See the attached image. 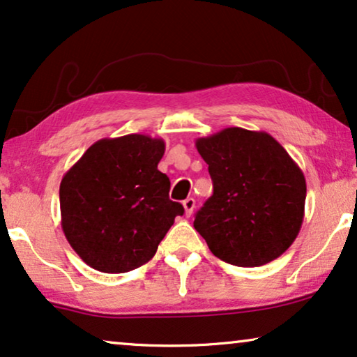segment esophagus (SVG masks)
Returning <instances> with one entry per match:
<instances>
[{
    "label": "esophagus",
    "instance_id": "esophagus-1",
    "mask_svg": "<svg viewBox=\"0 0 357 357\" xmlns=\"http://www.w3.org/2000/svg\"><path fill=\"white\" fill-rule=\"evenodd\" d=\"M183 205H184L185 216L192 215V211H194V208H195V200L192 199V197H189V199H185V200L183 202Z\"/></svg>",
    "mask_w": 357,
    "mask_h": 357
}]
</instances>
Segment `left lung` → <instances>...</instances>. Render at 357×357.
Wrapping results in <instances>:
<instances>
[{"mask_svg": "<svg viewBox=\"0 0 357 357\" xmlns=\"http://www.w3.org/2000/svg\"><path fill=\"white\" fill-rule=\"evenodd\" d=\"M213 195L194 227L222 261L255 268L295 242L305 218L306 181L284 147L264 131L226 128L199 137Z\"/></svg>", "mask_w": 357, "mask_h": 357, "instance_id": "left-lung-1", "label": "left lung"}]
</instances>
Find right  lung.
Segmentation results:
<instances>
[{"instance_id":"right-lung-1","label":"right lung","mask_w":357,"mask_h":357,"mask_svg":"<svg viewBox=\"0 0 357 357\" xmlns=\"http://www.w3.org/2000/svg\"><path fill=\"white\" fill-rule=\"evenodd\" d=\"M163 153L157 137H105L63 174L62 231L93 269L119 274L146 264L184 213L169 200V179L157 168Z\"/></svg>"}]
</instances>
